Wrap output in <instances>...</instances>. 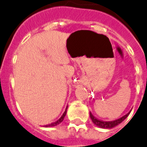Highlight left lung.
Returning a JSON list of instances; mask_svg holds the SVG:
<instances>
[{
    "label": "left lung",
    "instance_id": "obj_1",
    "mask_svg": "<svg viewBox=\"0 0 147 147\" xmlns=\"http://www.w3.org/2000/svg\"><path fill=\"white\" fill-rule=\"evenodd\" d=\"M129 114L130 112L128 113H127L126 115H124L123 117H120V118L117 119V120H113V121H103V120H98L96 117H94L92 114H91V113H90V119L92 120L93 123H94L96 126L99 127H102V128H112V127L117 126L121 122H123V120L126 119Z\"/></svg>",
    "mask_w": 147,
    "mask_h": 147
}]
</instances>
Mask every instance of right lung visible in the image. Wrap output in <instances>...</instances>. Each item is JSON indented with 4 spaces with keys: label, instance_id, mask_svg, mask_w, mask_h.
<instances>
[{
    "label": "right lung",
    "instance_id": "obj_1",
    "mask_svg": "<svg viewBox=\"0 0 147 147\" xmlns=\"http://www.w3.org/2000/svg\"><path fill=\"white\" fill-rule=\"evenodd\" d=\"M66 113H67V110H65V112H64V113H63V115L61 116V117L58 120H57L56 122H53V123H50V124H48V125H45V127H53V126H56V125H58L59 123H61L62 121H63V120H64V117H65V115H66Z\"/></svg>",
    "mask_w": 147,
    "mask_h": 147
}]
</instances>
